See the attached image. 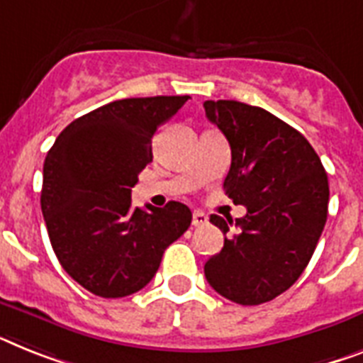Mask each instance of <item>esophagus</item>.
<instances>
[{
  "label": "esophagus",
  "instance_id": "esophagus-1",
  "mask_svg": "<svg viewBox=\"0 0 363 363\" xmlns=\"http://www.w3.org/2000/svg\"><path fill=\"white\" fill-rule=\"evenodd\" d=\"M203 224H208V215L202 213V211H194L193 226H203Z\"/></svg>",
  "mask_w": 363,
  "mask_h": 363
}]
</instances>
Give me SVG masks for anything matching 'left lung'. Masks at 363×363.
<instances>
[{"label":"left lung","mask_w":363,"mask_h":363,"mask_svg":"<svg viewBox=\"0 0 363 363\" xmlns=\"http://www.w3.org/2000/svg\"><path fill=\"white\" fill-rule=\"evenodd\" d=\"M203 109L232 148L224 191L247 208L235 220L211 215L232 235L203 272L218 295L256 306L287 291L310 263L328 213V178L304 135L269 111L235 100H208Z\"/></svg>","instance_id":"8db88e82"}]
</instances>
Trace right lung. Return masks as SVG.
I'll return each instance as SVG.
<instances>
[{
    "label": "right lung",
    "instance_id": "add662e5",
    "mask_svg": "<svg viewBox=\"0 0 363 363\" xmlns=\"http://www.w3.org/2000/svg\"><path fill=\"white\" fill-rule=\"evenodd\" d=\"M189 96L125 98L79 116L44 161L40 208L53 252L86 291L121 298L155 277L164 248L191 226L182 202L131 206L152 137Z\"/></svg>",
    "mask_w": 363,
    "mask_h": 363
}]
</instances>
